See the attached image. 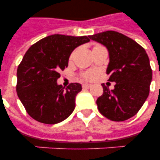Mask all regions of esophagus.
Instances as JSON below:
<instances>
[{"label":"esophagus","instance_id":"esophagus-1","mask_svg":"<svg viewBox=\"0 0 160 160\" xmlns=\"http://www.w3.org/2000/svg\"><path fill=\"white\" fill-rule=\"evenodd\" d=\"M82 87L84 89H90L91 87V85H89V84H83Z\"/></svg>","mask_w":160,"mask_h":160}]
</instances>
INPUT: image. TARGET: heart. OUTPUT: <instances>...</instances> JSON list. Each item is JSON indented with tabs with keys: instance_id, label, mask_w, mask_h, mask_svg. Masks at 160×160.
Wrapping results in <instances>:
<instances>
[{
	"instance_id": "1",
	"label": "heart",
	"mask_w": 160,
	"mask_h": 160,
	"mask_svg": "<svg viewBox=\"0 0 160 160\" xmlns=\"http://www.w3.org/2000/svg\"><path fill=\"white\" fill-rule=\"evenodd\" d=\"M97 46H99V45H97ZM72 56L73 55H71L70 59L72 58ZM96 75H97V72L95 70H88V71L81 73V77L85 80H93L96 77Z\"/></svg>"
}]
</instances>
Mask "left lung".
Returning <instances> with one entry per match:
<instances>
[{"mask_svg": "<svg viewBox=\"0 0 160 160\" xmlns=\"http://www.w3.org/2000/svg\"><path fill=\"white\" fill-rule=\"evenodd\" d=\"M108 49L109 63L106 74L115 82L96 100L100 114L113 121H124L138 113L149 94L152 70L146 51L136 41L123 34L107 31L89 36Z\"/></svg>", "mask_w": 160, "mask_h": 160, "instance_id": "8db88e82", "label": "left lung"}]
</instances>
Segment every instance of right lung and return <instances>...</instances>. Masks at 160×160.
Masks as SVG:
<instances>
[{"label":"right lung","mask_w":160,"mask_h":160,"mask_svg":"<svg viewBox=\"0 0 160 160\" xmlns=\"http://www.w3.org/2000/svg\"><path fill=\"white\" fill-rule=\"evenodd\" d=\"M89 36L55 34L41 39L30 47L17 68L16 92L31 118L54 124L70 116L75 96L82 90L79 83L67 87L58 85L60 71L68 66L70 54L77 46L89 42Z\"/></svg>","instance_id":"add662e5"}]
</instances>
